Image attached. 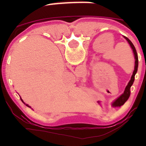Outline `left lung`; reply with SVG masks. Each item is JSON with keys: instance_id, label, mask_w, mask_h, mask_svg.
<instances>
[{"instance_id": "1", "label": "left lung", "mask_w": 146, "mask_h": 146, "mask_svg": "<svg viewBox=\"0 0 146 146\" xmlns=\"http://www.w3.org/2000/svg\"><path fill=\"white\" fill-rule=\"evenodd\" d=\"M123 38H124L125 39H126V41L128 42V43L129 44L130 47H131V49H132V51H133L134 55H135V69H134L133 74H132V75H131V80H130L129 82L128 85L126 86L123 94H122V95H121V96H120L119 97H118V99H117L116 100H115V101L113 104H112L113 107H115V108H116V107L122 106V105H123V104H124L126 101H127V99H129V97L130 88H131V86H132L134 81H135V74H136L137 72V68H138V56H137V53L136 49H135V46H134V44H132V42H131V41H130V40L127 38V37H126L123 36Z\"/></svg>"}]
</instances>
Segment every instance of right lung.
<instances>
[{"label": "right lung", "mask_w": 146, "mask_h": 146, "mask_svg": "<svg viewBox=\"0 0 146 146\" xmlns=\"http://www.w3.org/2000/svg\"><path fill=\"white\" fill-rule=\"evenodd\" d=\"M21 99V100H22V102H23V103H24V102H23V99ZM26 106H28V107H29V108H30V106H28V104H26Z\"/></svg>", "instance_id": "right-lung-1"}]
</instances>
